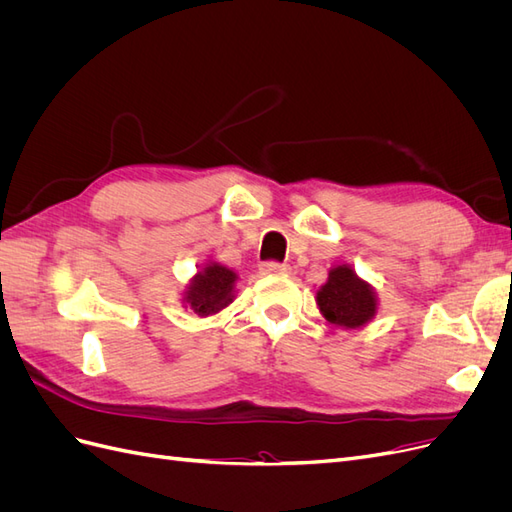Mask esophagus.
I'll use <instances>...</instances> for the list:
<instances>
[{"label":"esophagus","mask_w":512,"mask_h":512,"mask_svg":"<svg viewBox=\"0 0 512 512\" xmlns=\"http://www.w3.org/2000/svg\"><path fill=\"white\" fill-rule=\"evenodd\" d=\"M288 271H290V267L284 265V262L269 260V262H262V265H260L262 275H282V273H288Z\"/></svg>","instance_id":"34e87169"}]
</instances>
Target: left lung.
Masks as SVG:
<instances>
[{"instance_id":"obj_1","label":"left lung","mask_w":512,"mask_h":512,"mask_svg":"<svg viewBox=\"0 0 512 512\" xmlns=\"http://www.w3.org/2000/svg\"><path fill=\"white\" fill-rule=\"evenodd\" d=\"M316 303L322 316L335 327L359 329L376 316V292L363 282L348 265L329 271V280L316 292Z\"/></svg>"}]
</instances>
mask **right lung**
<instances>
[{"label":"right lung","mask_w":512,"mask_h":512,"mask_svg":"<svg viewBox=\"0 0 512 512\" xmlns=\"http://www.w3.org/2000/svg\"><path fill=\"white\" fill-rule=\"evenodd\" d=\"M237 273L220 262H209V265L194 275L188 290H185L183 301L194 309L198 316L218 314L235 297Z\"/></svg>","instance_id":"1"}]
</instances>
